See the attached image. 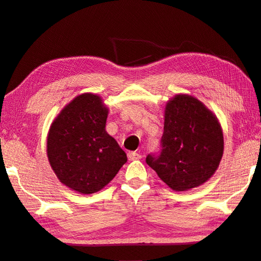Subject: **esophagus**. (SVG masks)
Segmentation results:
<instances>
[{
	"instance_id": "obj_1",
	"label": "esophagus",
	"mask_w": 261,
	"mask_h": 261,
	"mask_svg": "<svg viewBox=\"0 0 261 261\" xmlns=\"http://www.w3.org/2000/svg\"><path fill=\"white\" fill-rule=\"evenodd\" d=\"M142 158V155L139 154L137 152H129L127 153V159L129 160H138Z\"/></svg>"
}]
</instances>
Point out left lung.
<instances>
[{"instance_id":"left-lung-1","label":"left lung","mask_w":261,"mask_h":261,"mask_svg":"<svg viewBox=\"0 0 261 261\" xmlns=\"http://www.w3.org/2000/svg\"><path fill=\"white\" fill-rule=\"evenodd\" d=\"M223 148V132L212 111L193 96L176 95L165 110L160 151L150 153L146 164L168 187L185 192L213 176Z\"/></svg>"}]
</instances>
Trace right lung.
<instances>
[{
	"instance_id": "right-lung-1",
	"label": "right lung",
	"mask_w": 261,
	"mask_h": 261,
	"mask_svg": "<svg viewBox=\"0 0 261 261\" xmlns=\"http://www.w3.org/2000/svg\"><path fill=\"white\" fill-rule=\"evenodd\" d=\"M108 109L100 96L82 94L61 110L47 136L51 167L68 188L93 194L108 185L126 154L107 134Z\"/></svg>"
}]
</instances>
